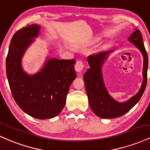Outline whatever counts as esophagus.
<instances>
[{
  "label": "esophagus",
  "instance_id": "esophagus-1",
  "mask_svg": "<svg viewBox=\"0 0 150 150\" xmlns=\"http://www.w3.org/2000/svg\"><path fill=\"white\" fill-rule=\"evenodd\" d=\"M83 67H84V64L82 61H77L75 65V69L76 70L77 72H81L82 70L83 69Z\"/></svg>",
  "mask_w": 150,
  "mask_h": 150
}]
</instances>
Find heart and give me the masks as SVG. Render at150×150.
<instances>
[{
	"instance_id": "b5f03b06",
	"label": "heart",
	"mask_w": 150,
	"mask_h": 150,
	"mask_svg": "<svg viewBox=\"0 0 150 150\" xmlns=\"http://www.w3.org/2000/svg\"><path fill=\"white\" fill-rule=\"evenodd\" d=\"M98 40H99V39H95V41H98Z\"/></svg>"
}]
</instances>
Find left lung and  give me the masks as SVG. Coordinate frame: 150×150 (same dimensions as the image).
I'll list each match as a JSON object with an SVG mask.
<instances>
[{
	"instance_id": "8db88e82",
	"label": "left lung",
	"mask_w": 150,
	"mask_h": 150,
	"mask_svg": "<svg viewBox=\"0 0 150 150\" xmlns=\"http://www.w3.org/2000/svg\"><path fill=\"white\" fill-rule=\"evenodd\" d=\"M135 30L128 38V41L140 50L143 56V80L140 90L128 100L123 102L116 101L110 95L105 86L101 70L108 55L113 51H101L89 56L87 58L90 68L87 69L83 76L86 92L89 106L99 118H114L123 116L138 102L144 92L147 80L148 56L140 31L137 29Z\"/></svg>"
}]
</instances>
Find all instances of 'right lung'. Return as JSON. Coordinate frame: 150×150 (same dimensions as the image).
I'll list each match as a JSON object with an SVG mask.
<instances>
[{"instance_id":"obj_1","label":"right lung","mask_w":150,"mask_h":150,"mask_svg":"<svg viewBox=\"0 0 150 150\" xmlns=\"http://www.w3.org/2000/svg\"><path fill=\"white\" fill-rule=\"evenodd\" d=\"M40 25H31L16 32L6 58V74L15 102L24 112L38 119L54 118L61 113L69 87L76 77L75 60L47 58L34 75L23 70L22 58L39 35Z\"/></svg>"}]
</instances>
